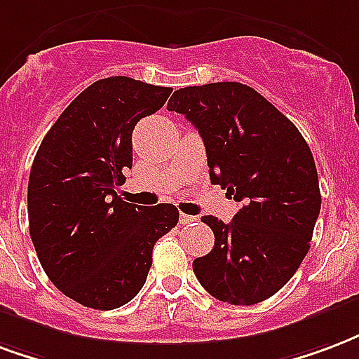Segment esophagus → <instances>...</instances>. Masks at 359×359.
Masks as SVG:
<instances>
[{
	"label": "esophagus",
	"instance_id": "esophagus-1",
	"mask_svg": "<svg viewBox=\"0 0 359 359\" xmlns=\"http://www.w3.org/2000/svg\"><path fill=\"white\" fill-rule=\"evenodd\" d=\"M192 222H198V217L194 215H180V224H192Z\"/></svg>",
	"mask_w": 359,
	"mask_h": 359
}]
</instances>
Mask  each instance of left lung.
I'll return each mask as SVG.
<instances>
[{"label": "left lung", "mask_w": 359, "mask_h": 359, "mask_svg": "<svg viewBox=\"0 0 359 359\" xmlns=\"http://www.w3.org/2000/svg\"><path fill=\"white\" fill-rule=\"evenodd\" d=\"M167 110L198 129L211 182L241 203L228 224L213 215L201 219L213 230L215 245L194 261V274L228 304L266 301L304 261L320 215V182L306 140L261 93L238 81L179 89Z\"/></svg>", "instance_id": "1"}]
</instances>
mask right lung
Listing matches in <instances>:
<instances>
[{"label": "right lung", "instance_id": "1", "mask_svg": "<svg viewBox=\"0 0 359 359\" xmlns=\"http://www.w3.org/2000/svg\"><path fill=\"white\" fill-rule=\"evenodd\" d=\"M171 91L126 76L98 79L60 114L34 158L30 238L55 287L87 308L135 299L156 241L179 222L172 203L135 205L116 194L133 165V129Z\"/></svg>", "mask_w": 359, "mask_h": 359}]
</instances>
